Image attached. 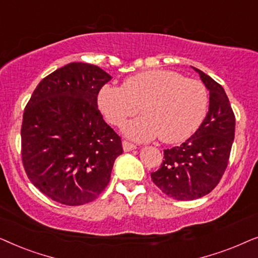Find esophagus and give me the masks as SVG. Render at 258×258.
Listing matches in <instances>:
<instances>
[{"instance_id": "esophagus-1", "label": "esophagus", "mask_w": 258, "mask_h": 258, "mask_svg": "<svg viewBox=\"0 0 258 258\" xmlns=\"http://www.w3.org/2000/svg\"><path fill=\"white\" fill-rule=\"evenodd\" d=\"M122 147H123V150H124V151H133L137 148L135 144L130 143V142H128V141H123Z\"/></svg>"}]
</instances>
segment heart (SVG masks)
<instances>
[{"mask_svg":"<svg viewBox=\"0 0 258 258\" xmlns=\"http://www.w3.org/2000/svg\"><path fill=\"white\" fill-rule=\"evenodd\" d=\"M98 107L111 124L122 126L141 110L123 132L130 140L148 142L161 136L165 143L182 142L202 123L208 93L200 81L165 69L148 70L128 77L122 87L105 86Z\"/></svg>","mask_w":258,"mask_h":258,"instance_id":"b5f03b06","label":"heart"}]
</instances>
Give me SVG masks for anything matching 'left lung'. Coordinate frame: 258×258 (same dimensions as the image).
<instances>
[{"label": "left lung", "instance_id": "8db88e82", "mask_svg": "<svg viewBox=\"0 0 258 258\" xmlns=\"http://www.w3.org/2000/svg\"><path fill=\"white\" fill-rule=\"evenodd\" d=\"M209 90V110L202 124L179 147L164 150V161L151 179L165 195L191 201L209 194L228 165L235 137V115L223 87L191 67Z\"/></svg>", "mask_w": 258, "mask_h": 258}]
</instances>
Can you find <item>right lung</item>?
<instances>
[{
	"instance_id": "add662e5",
	"label": "right lung",
	"mask_w": 258,
	"mask_h": 258,
	"mask_svg": "<svg viewBox=\"0 0 258 258\" xmlns=\"http://www.w3.org/2000/svg\"><path fill=\"white\" fill-rule=\"evenodd\" d=\"M110 80L100 67L69 63L38 83L24 109V169L52 201L89 203L110 181L122 142L97 108L98 91Z\"/></svg>"
}]
</instances>
